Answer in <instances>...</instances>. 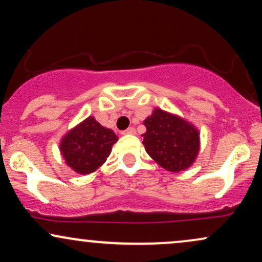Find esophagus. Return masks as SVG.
I'll use <instances>...</instances> for the list:
<instances>
[{"label": "esophagus", "instance_id": "esophagus-1", "mask_svg": "<svg viewBox=\"0 0 262 262\" xmlns=\"http://www.w3.org/2000/svg\"><path fill=\"white\" fill-rule=\"evenodd\" d=\"M122 134H124V135H127V134H135V129L133 127H130V128L125 129V130H123Z\"/></svg>", "mask_w": 262, "mask_h": 262}]
</instances>
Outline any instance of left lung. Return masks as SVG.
Returning a JSON list of instances; mask_svg holds the SVG:
<instances>
[{
    "mask_svg": "<svg viewBox=\"0 0 262 262\" xmlns=\"http://www.w3.org/2000/svg\"><path fill=\"white\" fill-rule=\"evenodd\" d=\"M146 152L165 170L180 172L191 166L200 151V133L191 123L156 108L144 121Z\"/></svg>",
    "mask_w": 262,
    "mask_h": 262,
    "instance_id": "left-lung-1",
    "label": "left lung"
}]
</instances>
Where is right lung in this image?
<instances>
[{"label": "right lung", "instance_id": "right-lung-1", "mask_svg": "<svg viewBox=\"0 0 262 262\" xmlns=\"http://www.w3.org/2000/svg\"><path fill=\"white\" fill-rule=\"evenodd\" d=\"M117 140L112 129L102 127L93 117H89L64 135L60 151L75 172L87 175L104 164Z\"/></svg>", "mask_w": 262, "mask_h": 262}]
</instances>
